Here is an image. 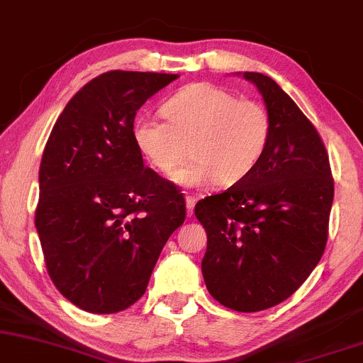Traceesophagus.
Returning <instances> with one entry per match:
<instances>
[{"label":"esophagus","instance_id":"obj_1","mask_svg":"<svg viewBox=\"0 0 363 363\" xmlns=\"http://www.w3.org/2000/svg\"><path fill=\"white\" fill-rule=\"evenodd\" d=\"M195 203H197V197L195 195H186V212H189V216L194 214Z\"/></svg>","mask_w":363,"mask_h":363}]
</instances>
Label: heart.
<instances>
[{
	"instance_id": "b5f03b06",
	"label": "heart",
	"mask_w": 363,
	"mask_h": 363,
	"mask_svg": "<svg viewBox=\"0 0 363 363\" xmlns=\"http://www.w3.org/2000/svg\"><path fill=\"white\" fill-rule=\"evenodd\" d=\"M163 121L140 115L132 123V140L144 161L160 173H172L186 155L191 160L173 173L183 186L216 182L231 186L257 168L272 139V118L262 104L240 100L212 83H194L161 105Z\"/></svg>"
}]
</instances>
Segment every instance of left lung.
<instances>
[{
	"label": "left lung",
	"instance_id": "8db88e82",
	"mask_svg": "<svg viewBox=\"0 0 363 363\" xmlns=\"http://www.w3.org/2000/svg\"><path fill=\"white\" fill-rule=\"evenodd\" d=\"M272 118L257 168L195 216L207 233L202 274L216 301L258 313L291 297L325 253L335 197L330 157L316 127L274 79L245 72Z\"/></svg>",
	"mask_w": 363,
	"mask_h": 363
}]
</instances>
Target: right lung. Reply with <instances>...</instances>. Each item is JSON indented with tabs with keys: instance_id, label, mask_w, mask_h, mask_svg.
Returning <instances> with one entry per match:
<instances>
[{
	"instance_id": "right-lung-1",
	"label": "right lung",
	"mask_w": 363,
	"mask_h": 363,
	"mask_svg": "<svg viewBox=\"0 0 363 363\" xmlns=\"http://www.w3.org/2000/svg\"><path fill=\"white\" fill-rule=\"evenodd\" d=\"M177 78L104 72L71 98L47 139L35 228L55 289L88 313L139 301L186 217L183 194L144 166L132 140L138 110Z\"/></svg>"
}]
</instances>
